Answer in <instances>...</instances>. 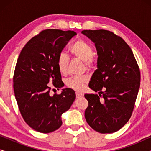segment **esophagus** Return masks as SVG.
<instances>
[{"label": "esophagus", "instance_id": "esophagus-1", "mask_svg": "<svg viewBox=\"0 0 151 151\" xmlns=\"http://www.w3.org/2000/svg\"><path fill=\"white\" fill-rule=\"evenodd\" d=\"M84 96V94L82 93H76V98H80Z\"/></svg>", "mask_w": 151, "mask_h": 151}]
</instances>
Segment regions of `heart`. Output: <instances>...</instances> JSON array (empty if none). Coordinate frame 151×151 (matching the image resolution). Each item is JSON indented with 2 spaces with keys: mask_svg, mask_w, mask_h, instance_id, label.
<instances>
[{
  "mask_svg": "<svg viewBox=\"0 0 151 151\" xmlns=\"http://www.w3.org/2000/svg\"><path fill=\"white\" fill-rule=\"evenodd\" d=\"M69 51L72 56L83 61L87 69H91L93 67L94 63L91 58L93 54V49L89 44L84 40H78L76 41L70 47ZM69 63V58L68 55L63 52L60 53L57 58V65L60 72L63 75L67 73ZM88 80V77L87 76L82 75L70 78L66 82V84L73 90L81 91L84 89Z\"/></svg>",
  "mask_w": 151,
  "mask_h": 151,
  "instance_id": "heart-1",
  "label": "heart"
}]
</instances>
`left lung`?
I'll use <instances>...</instances> for the list:
<instances>
[{
	"instance_id": "8db88e82",
	"label": "left lung",
	"mask_w": 151,
	"mask_h": 151,
	"mask_svg": "<svg viewBox=\"0 0 151 151\" xmlns=\"http://www.w3.org/2000/svg\"><path fill=\"white\" fill-rule=\"evenodd\" d=\"M95 44L97 69L89 82L97 94H85L84 116L100 133L119 131L131 116L140 86V71L133 51L121 37L107 30H84ZM102 99H100V97Z\"/></svg>"
}]
</instances>
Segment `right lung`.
Instances as JSON below:
<instances>
[{
	"label": "right lung",
	"mask_w": 151,
	"mask_h": 151,
	"mask_svg": "<svg viewBox=\"0 0 151 151\" xmlns=\"http://www.w3.org/2000/svg\"><path fill=\"white\" fill-rule=\"evenodd\" d=\"M76 35L73 31H42L18 56L13 78L15 98L24 120L35 131L48 133L59 129L62 115L75 100V91L70 88L51 96L48 84L52 82L58 89L64 86L57 58Z\"/></svg>",
	"instance_id": "obj_1"
}]
</instances>
